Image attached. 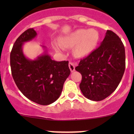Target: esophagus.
Instances as JSON below:
<instances>
[{"mask_svg":"<svg viewBox=\"0 0 134 134\" xmlns=\"http://www.w3.org/2000/svg\"><path fill=\"white\" fill-rule=\"evenodd\" d=\"M69 69H70V70H71V72H73V71H75V64H74L72 62H69Z\"/></svg>","mask_w":134,"mask_h":134,"instance_id":"1","label":"esophagus"}]
</instances>
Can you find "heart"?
<instances>
[{
	"mask_svg": "<svg viewBox=\"0 0 134 134\" xmlns=\"http://www.w3.org/2000/svg\"><path fill=\"white\" fill-rule=\"evenodd\" d=\"M99 41V33L95 29H78L61 40V45L65 48H74V54L82 58L90 54L97 47ZM56 51L59 52L58 45H54Z\"/></svg>",
	"mask_w": 134,
	"mask_h": 134,
	"instance_id": "heart-1",
	"label": "heart"
}]
</instances>
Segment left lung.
Segmentation results:
<instances>
[{
  "label": "left lung",
  "mask_w": 134,
  "mask_h": 134,
  "mask_svg": "<svg viewBox=\"0 0 134 134\" xmlns=\"http://www.w3.org/2000/svg\"><path fill=\"white\" fill-rule=\"evenodd\" d=\"M75 69L82 76L80 89L83 96L93 101L105 99L116 90L125 72L123 43L107 30L98 48L81 59Z\"/></svg>",
  "instance_id": "8db88e82"
}]
</instances>
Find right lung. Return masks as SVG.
I'll use <instances>...</instances> for the list:
<instances>
[{
    "label": "right lung",
    "mask_w": 134,
    "mask_h": 134,
    "mask_svg": "<svg viewBox=\"0 0 134 134\" xmlns=\"http://www.w3.org/2000/svg\"><path fill=\"white\" fill-rule=\"evenodd\" d=\"M37 35L34 28H30L17 39L10 54V66L12 76L21 92L32 102L45 106L59 98L71 71L68 61L52 60L44 46L43 53L36 58L26 57L24 44Z\"/></svg>",
    "instance_id": "obj_1"
}]
</instances>
